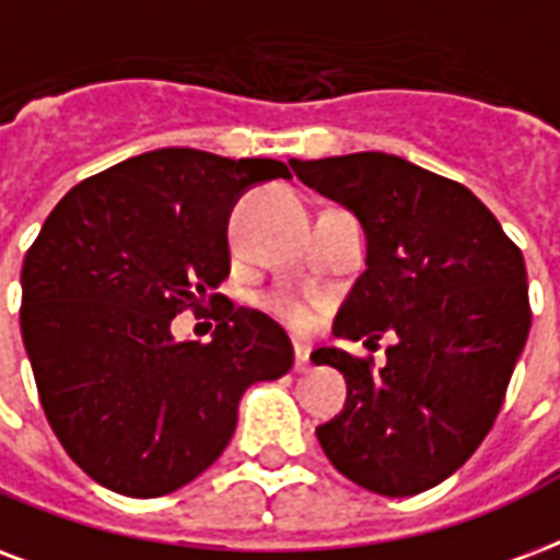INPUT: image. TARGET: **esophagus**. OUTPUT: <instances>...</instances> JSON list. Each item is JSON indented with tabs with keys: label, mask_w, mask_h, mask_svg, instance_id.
<instances>
[{
	"label": "esophagus",
	"mask_w": 560,
	"mask_h": 560,
	"mask_svg": "<svg viewBox=\"0 0 560 560\" xmlns=\"http://www.w3.org/2000/svg\"><path fill=\"white\" fill-rule=\"evenodd\" d=\"M293 355H296V364H293V370H296V373H308V370H311L308 349L296 347V349H293Z\"/></svg>",
	"instance_id": "1"
}]
</instances>
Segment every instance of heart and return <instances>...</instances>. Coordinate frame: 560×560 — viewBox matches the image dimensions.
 Segmentation results:
<instances>
[{"mask_svg":"<svg viewBox=\"0 0 560 560\" xmlns=\"http://www.w3.org/2000/svg\"><path fill=\"white\" fill-rule=\"evenodd\" d=\"M267 308L276 314V317L284 323L288 328H293V331H305V328L311 326V319H314V314H311L308 305H302V302H296V299H288V296H276L267 302Z\"/></svg>","mask_w":560,"mask_h":560,"instance_id":"heart-1","label":"heart"}]
</instances>
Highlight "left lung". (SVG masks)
Masks as SVG:
<instances>
[{
	"label": "left lung",
	"mask_w": 560,
	"mask_h": 560,
	"mask_svg": "<svg viewBox=\"0 0 560 560\" xmlns=\"http://www.w3.org/2000/svg\"><path fill=\"white\" fill-rule=\"evenodd\" d=\"M317 194L347 205L366 234V270L335 335L394 331L387 364L317 349L347 378V405L317 429L326 458L382 497L441 485L479 450L526 347L523 252L467 187L384 152L290 161Z\"/></svg>",
	"instance_id": "obj_1"
}]
</instances>
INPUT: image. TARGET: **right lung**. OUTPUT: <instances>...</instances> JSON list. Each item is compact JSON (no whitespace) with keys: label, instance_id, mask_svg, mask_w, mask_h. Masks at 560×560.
Instances as JSON below:
<instances>
[{"label":"right lung","instance_id":"1","mask_svg":"<svg viewBox=\"0 0 560 560\" xmlns=\"http://www.w3.org/2000/svg\"><path fill=\"white\" fill-rule=\"evenodd\" d=\"M272 178L288 164L143 152L72 187L25 252L20 328L43 413L102 488H185L232 441L243 390L293 366L261 311L229 305L211 343L170 335L176 314L220 299L234 202Z\"/></svg>","mask_w":560,"mask_h":560}]
</instances>
